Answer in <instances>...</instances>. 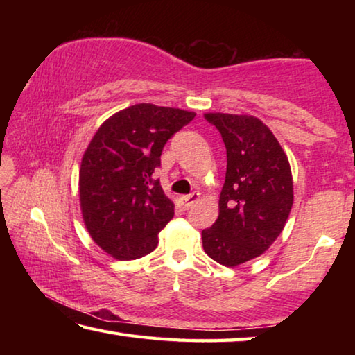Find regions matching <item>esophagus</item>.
I'll list each match as a JSON object with an SVG mask.
<instances>
[{
    "instance_id": "1",
    "label": "esophagus",
    "mask_w": 355,
    "mask_h": 355,
    "mask_svg": "<svg viewBox=\"0 0 355 355\" xmlns=\"http://www.w3.org/2000/svg\"><path fill=\"white\" fill-rule=\"evenodd\" d=\"M199 199H200L199 192H192V194H189V196L178 197L177 203H178V207H182L183 209H189L192 205H194V203L199 202Z\"/></svg>"
}]
</instances>
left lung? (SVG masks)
<instances>
[{"label":"left lung","mask_w":355,"mask_h":355,"mask_svg":"<svg viewBox=\"0 0 355 355\" xmlns=\"http://www.w3.org/2000/svg\"><path fill=\"white\" fill-rule=\"evenodd\" d=\"M205 119L225 144L227 172L219 216L202 243L209 258L233 268L264 254L284 230L293 207L291 167L260 119L224 112Z\"/></svg>","instance_id":"8db88e82"}]
</instances>
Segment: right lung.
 <instances>
[{
	"instance_id": "add662e5",
	"label": "right lung",
	"mask_w": 355,
	"mask_h": 355,
	"mask_svg": "<svg viewBox=\"0 0 355 355\" xmlns=\"http://www.w3.org/2000/svg\"><path fill=\"white\" fill-rule=\"evenodd\" d=\"M194 112L139 103L114 114L83 155L80 205L89 235L117 260H135L158 245L173 218L155 169L163 147Z\"/></svg>"
}]
</instances>
